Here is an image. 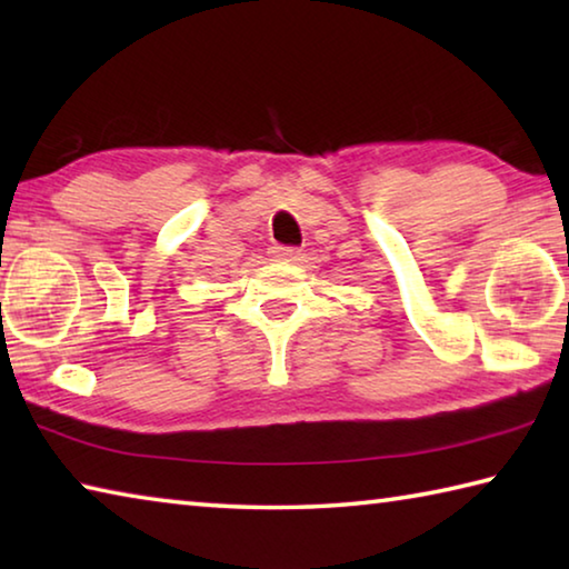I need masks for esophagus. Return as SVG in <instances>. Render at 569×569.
<instances>
[{
	"label": "esophagus",
	"mask_w": 569,
	"mask_h": 569,
	"mask_svg": "<svg viewBox=\"0 0 569 569\" xmlns=\"http://www.w3.org/2000/svg\"><path fill=\"white\" fill-rule=\"evenodd\" d=\"M273 256L278 258V261H286V263H296V261H301V250H298V248H283V246H276Z\"/></svg>",
	"instance_id": "esophagus-1"
}]
</instances>
